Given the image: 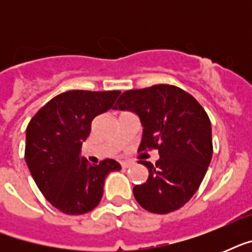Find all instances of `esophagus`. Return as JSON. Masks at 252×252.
Masks as SVG:
<instances>
[{
  "instance_id": "esophagus-1",
  "label": "esophagus",
  "mask_w": 252,
  "mask_h": 252,
  "mask_svg": "<svg viewBox=\"0 0 252 252\" xmlns=\"http://www.w3.org/2000/svg\"><path fill=\"white\" fill-rule=\"evenodd\" d=\"M122 166H123V168H128V167H130V166H132V162L124 161V162H122Z\"/></svg>"
}]
</instances>
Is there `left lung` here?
<instances>
[{
    "label": "left lung",
    "instance_id": "8db88e82",
    "mask_svg": "<svg viewBox=\"0 0 252 252\" xmlns=\"http://www.w3.org/2000/svg\"><path fill=\"white\" fill-rule=\"evenodd\" d=\"M114 110L130 111L140 118V150L158 149L156 165L140 161L149 176L133 187L144 209L166 215L195 195L211 163L212 126L207 112L192 95L172 85H154L120 95Z\"/></svg>",
    "mask_w": 252,
    "mask_h": 252
}]
</instances>
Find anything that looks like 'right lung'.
<instances>
[{
    "label": "right lung",
    "mask_w": 252,
    "mask_h": 252,
    "mask_svg": "<svg viewBox=\"0 0 252 252\" xmlns=\"http://www.w3.org/2000/svg\"><path fill=\"white\" fill-rule=\"evenodd\" d=\"M120 91L70 90L51 99L26 129V163L35 183L65 215L93 211L103 195L106 176L122 166L115 159L91 165L81 157L95 116L114 107Z\"/></svg>",
    "instance_id": "obj_1"
}]
</instances>
